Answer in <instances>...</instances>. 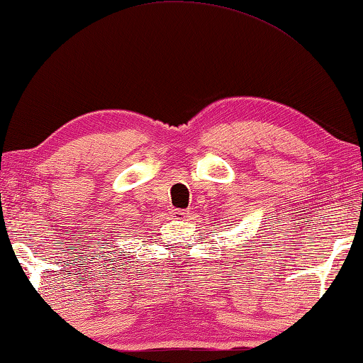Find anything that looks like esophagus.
I'll list each match as a JSON object with an SVG mask.
<instances>
[{
	"instance_id": "1",
	"label": "esophagus",
	"mask_w": 363,
	"mask_h": 363,
	"mask_svg": "<svg viewBox=\"0 0 363 363\" xmlns=\"http://www.w3.org/2000/svg\"><path fill=\"white\" fill-rule=\"evenodd\" d=\"M187 216H189V210H179V208L173 210V218L174 219H186Z\"/></svg>"
}]
</instances>
